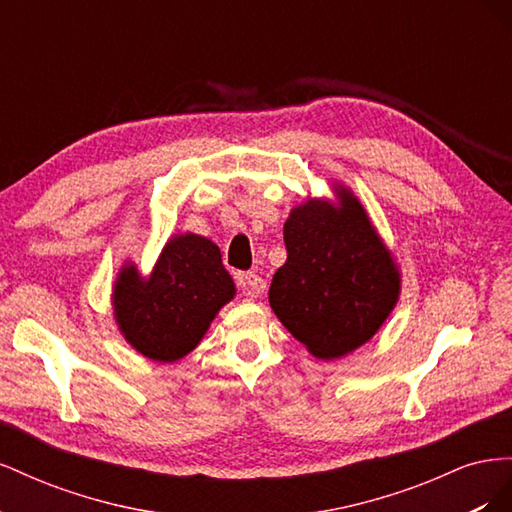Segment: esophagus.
I'll return each instance as SVG.
<instances>
[{"label": "esophagus", "instance_id": "34e87169", "mask_svg": "<svg viewBox=\"0 0 512 512\" xmlns=\"http://www.w3.org/2000/svg\"><path fill=\"white\" fill-rule=\"evenodd\" d=\"M239 286H241V292L247 294V297H260L267 288V282L262 280L258 273H243L239 277Z\"/></svg>", "mask_w": 512, "mask_h": 512}]
</instances>
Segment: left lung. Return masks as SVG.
<instances>
[{
  "mask_svg": "<svg viewBox=\"0 0 512 512\" xmlns=\"http://www.w3.org/2000/svg\"><path fill=\"white\" fill-rule=\"evenodd\" d=\"M284 243L269 288L275 316L324 361L365 344L393 312L399 273L359 200L346 188L337 209L307 200L292 209Z\"/></svg>",
  "mask_w": 512,
  "mask_h": 512,
  "instance_id": "left-lung-1",
  "label": "left lung"
}]
</instances>
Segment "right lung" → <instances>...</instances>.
<instances>
[{
	"instance_id": "right-lung-1",
	"label": "right lung",
	"mask_w": 512,
	"mask_h": 512,
	"mask_svg": "<svg viewBox=\"0 0 512 512\" xmlns=\"http://www.w3.org/2000/svg\"><path fill=\"white\" fill-rule=\"evenodd\" d=\"M232 297L235 284L220 247L188 232L166 243L149 280L134 267L123 269L113 305L123 337L149 359L170 363L196 348Z\"/></svg>"
}]
</instances>
